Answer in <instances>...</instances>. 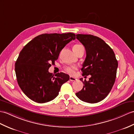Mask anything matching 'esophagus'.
<instances>
[{
  "mask_svg": "<svg viewBox=\"0 0 134 134\" xmlns=\"http://www.w3.org/2000/svg\"><path fill=\"white\" fill-rule=\"evenodd\" d=\"M76 80H77V79L75 78V77H74L72 76L70 77V80H71V81H75Z\"/></svg>",
  "mask_w": 134,
  "mask_h": 134,
  "instance_id": "obj_1",
  "label": "esophagus"
}]
</instances>
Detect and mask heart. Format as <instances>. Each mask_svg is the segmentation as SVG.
<instances>
[{
  "instance_id": "heart-1",
  "label": "heart",
  "mask_w": 134,
  "mask_h": 134,
  "mask_svg": "<svg viewBox=\"0 0 134 134\" xmlns=\"http://www.w3.org/2000/svg\"><path fill=\"white\" fill-rule=\"evenodd\" d=\"M83 47V46L80 44H75L73 47V49L74 52H76V51L78 50L80 48ZM77 69V67L75 66H67L64 67V70L66 71V72L68 74H69L71 75H74L75 74V70Z\"/></svg>"
}]
</instances>
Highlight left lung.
<instances>
[{"label": "left lung", "instance_id": "1", "mask_svg": "<svg viewBox=\"0 0 134 134\" xmlns=\"http://www.w3.org/2000/svg\"><path fill=\"white\" fill-rule=\"evenodd\" d=\"M76 39L85 46L86 58L83 64V76L91 77L84 84L81 91L76 93L80 100L89 103L102 101L108 95L115 81L118 66L113 49L99 37L77 34ZM86 77V76H85Z\"/></svg>", "mask_w": 134, "mask_h": 134}]
</instances>
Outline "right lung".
<instances>
[{
    "label": "right lung",
    "instance_id": "1",
    "mask_svg": "<svg viewBox=\"0 0 134 134\" xmlns=\"http://www.w3.org/2000/svg\"><path fill=\"white\" fill-rule=\"evenodd\" d=\"M75 39L74 33L44 34L25 46L15 63L17 82L24 94L32 100L43 103L54 99L68 75L48 72L65 46Z\"/></svg>",
    "mask_w": 134,
    "mask_h": 134
}]
</instances>
